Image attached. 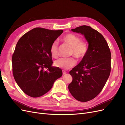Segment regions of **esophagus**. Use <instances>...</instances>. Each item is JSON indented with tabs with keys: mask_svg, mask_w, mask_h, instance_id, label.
Returning <instances> with one entry per match:
<instances>
[{
	"mask_svg": "<svg viewBox=\"0 0 125 125\" xmlns=\"http://www.w3.org/2000/svg\"><path fill=\"white\" fill-rule=\"evenodd\" d=\"M66 73H67L66 71H65V70H62V73H63V74H65Z\"/></svg>",
	"mask_w": 125,
	"mask_h": 125,
	"instance_id": "34e87169",
	"label": "esophagus"
}]
</instances>
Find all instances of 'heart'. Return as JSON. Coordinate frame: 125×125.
<instances>
[{
	"instance_id": "obj_1",
	"label": "heart",
	"mask_w": 125,
	"mask_h": 125,
	"mask_svg": "<svg viewBox=\"0 0 125 125\" xmlns=\"http://www.w3.org/2000/svg\"><path fill=\"white\" fill-rule=\"evenodd\" d=\"M62 41L71 47L70 55H73L78 59H82L85 56L88 51V46L85 42L81 41L79 36L73 34L69 33L63 37ZM50 51L52 57H56L57 56L58 52V43L57 41H55L52 43ZM75 63V60L73 58H60L56 60L54 65L57 67L67 70L73 66Z\"/></svg>"
}]
</instances>
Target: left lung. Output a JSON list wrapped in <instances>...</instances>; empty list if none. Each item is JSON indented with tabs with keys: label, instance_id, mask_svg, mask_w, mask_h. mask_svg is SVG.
I'll return each mask as SVG.
<instances>
[{
	"label": "left lung",
	"instance_id": "obj_1",
	"mask_svg": "<svg viewBox=\"0 0 125 125\" xmlns=\"http://www.w3.org/2000/svg\"><path fill=\"white\" fill-rule=\"evenodd\" d=\"M71 31L84 35L89 44L85 56L69 72L73 81L68 85L71 95L85 102L95 98L104 88L111 73V54L103 36L90 26Z\"/></svg>",
	"mask_w": 125,
	"mask_h": 125
}]
</instances>
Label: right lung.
<instances>
[{"label": "right lung", "instance_id": "right-lung-1", "mask_svg": "<svg viewBox=\"0 0 125 125\" xmlns=\"http://www.w3.org/2000/svg\"><path fill=\"white\" fill-rule=\"evenodd\" d=\"M62 32V30L36 28L18 41L12 57L13 74L18 86L28 95H43L62 76V69L52 66L50 49ZM44 68L47 70L44 71Z\"/></svg>", "mask_w": 125, "mask_h": 125}]
</instances>
